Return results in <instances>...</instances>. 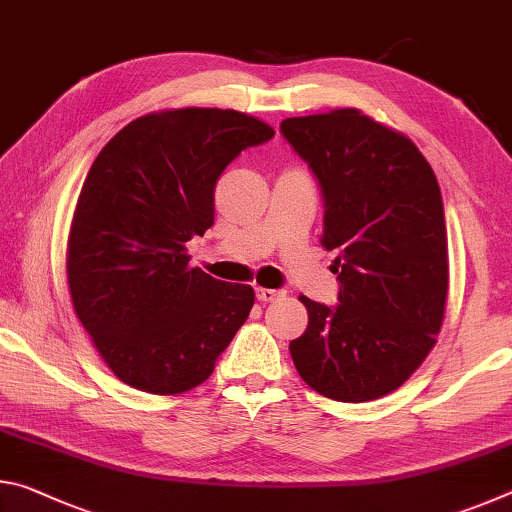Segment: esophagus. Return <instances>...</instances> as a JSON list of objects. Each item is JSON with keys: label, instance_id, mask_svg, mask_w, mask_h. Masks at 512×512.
Here are the masks:
<instances>
[{"label": "esophagus", "instance_id": "34e87169", "mask_svg": "<svg viewBox=\"0 0 512 512\" xmlns=\"http://www.w3.org/2000/svg\"><path fill=\"white\" fill-rule=\"evenodd\" d=\"M255 293H257V298L262 300V302H273V300L284 298V291H280V289H264V287H257Z\"/></svg>", "mask_w": 512, "mask_h": 512}]
</instances>
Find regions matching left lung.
Segmentation results:
<instances>
[{"mask_svg":"<svg viewBox=\"0 0 512 512\" xmlns=\"http://www.w3.org/2000/svg\"><path fill=\"white\" fill-rule=\"evenodd\" d=\"M282 133L325 196L320 244L336 250L334 309L300 296L305 334L289 343L298 375L336 402L393 393L443 327L449 264L443 196L409 137L357 108L289 117Z\"/></svg>","mask_w":512,"mask_h":512,"instance_id":"obj_1","label":"left lung"}]
</instances>
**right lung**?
I'll list each match as a JSON object with an SVG mask.
<instances>
[{"label":"right lung","instance_id":"1","mask_svg":"<svg viewBox=\"0 0 512 512\" xmlns=\"http://www.w3.org/2000/svg\"><path fill=\"white\" fill-rule=\"evenodd\" d=\"M273 135L239 110L173 108L137 117L92 162L69 225L67 284L124 384L192 391L246 323L253 287L192 268L185 244L212 228L223 169Z\"/></svg>","mask_w":512,"mask_h":512}]
</instances>
